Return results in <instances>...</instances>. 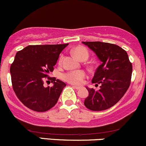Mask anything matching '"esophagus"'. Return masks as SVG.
<instances>
[{
    "mask_svg": "<svg viewBox=\"0 0 146 146\" xmlns=\"http://www.w3.org/2000/svg\"><path fill=\"white\" fill-rule=\"evenodd\" d=\"M72 87H73L74 88H75V89H76V90L80 89V87H79V86H72Z\"/></svg>",
    "mask_w": 146,
    "mask_h": 146,
    "instance_id": "1",
    "label": "esophagus"
}]
</instances>
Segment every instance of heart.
<instances>
[{"mask_svg":"<svg viewBox=\"0 0 146 146\" xmlns=\"http://www.w3.org/2000/svg\"><path fill=\"white\" fill-rule=\"evenodd\" d=\"M74 55L80 60L82 58H87L88 57V50L85 48L82 47V46H78L76 47L72 50ZM62 60V57L60 58V62ZM86 76V74L84 70H75V71L68 72L62 74V78L63 80L66 81V82H69V83L72 84H74V85H79L83 83L84 79H85Z\"/></svg>","mask_w":146,"mask_h":146,"instance_id":"b5f03b06","label":"heart"}]
</instances>
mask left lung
<instances>
[{"instance_id": "1", "label": "left lung", "mask_w": 146, "mask_h": 146, "mask_svg": "<svg viewBox=\"0 0 146 146\" xmlns=\"http://www.w3.org/2000/svg\"><path fill=\"white\" fill-rule=\"evenodd\" d=\"M97 55L102 63L94 74L92 83L100 84L98 91L86 87L88 96L84 105L93 111L109 109L119 101L131 84L132 64L124 49L109 43L82 42Z\"/></svg>"}]
</instances>
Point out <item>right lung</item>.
Here are the masks:
<instances>
[{
	"label": "right lung",
	"mask_w": 146,
	"mask_h": 146,
	"mask_svg": "<svg viewBox=\"0 0 146 146\" xmlns=\"http://www.w3.org/2000/svg\"><path fill=\"white\" fill-rule=\"evenodd\" d=\"M68 44L33 45L17 52L10 66L12 84L19 100L28 108L46 112L57 103L66 84L53 77V86L44 87L43 81Z\"/></svg>",
	"instance_id": "1"
}]
</instances>
